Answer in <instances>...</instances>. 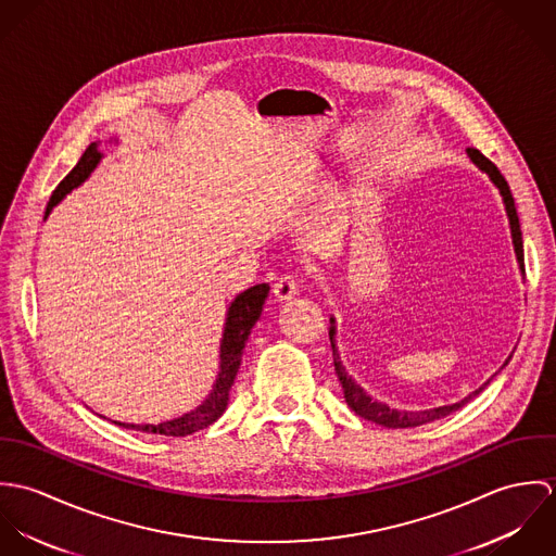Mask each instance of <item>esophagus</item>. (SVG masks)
<instances>
[{"label": "esophagus", "mask_w": 556, "mask_h": 556, "mask_svg": "<svg viewBox=\"0 0 556 556\" xmlns=\"http://www.w3.org/2000/svg\"><path fill=\"white\" fill-rule=\"evenodd\" d=\"M300 293V287L295 282L293 276H282L276 285H274V300L285 304V302H291L295 295Z\"/></svg>", "instance_id": "34e87169"}]
</instances>
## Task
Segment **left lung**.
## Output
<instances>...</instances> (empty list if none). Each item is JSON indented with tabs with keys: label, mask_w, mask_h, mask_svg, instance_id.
<instances>
[{
	"label": "left lung",
	"mask_w": 556,
	"mask_h": 556,
	"mask_svg": "<svg viewBox=\"0 0 556 556\" xmlns=\"http://www.w3.org/2000/svg\"><path fill=\"white\" fill-rule=\"evenodd\" d=\"M469 159L476 162L477 166L492 179V184L498 188L501 197H503V203H505V212H507V218H509V229H511V241H514V250H516V258H518V265H520V271L525 274V250H522V231H520V220H518V214H516V205H514V197H511V190L505 181V177L501 175V170L485 159L479 150L476 148H469L467 150ZM331 327H329V340H331V351H333V368H336V375L342 383V392L346 397V404L364 419L368 421H375L379 426H386V428H415V426H421V424H428V421H434V419H441L454 410H458L460 406H465L471 397H476L488 383H483L479 390H476L473 394L456 402V404H447V406H439V408H426V410H397L388 406L386 402H377L372 397L368 396L344 370L342 362H340V355H338V346H336V320L329 318ZM511 357V355H509ZM507 364V362H505ZM503 364V366H505Z\"/></svg>",
	"instance_id": "8db88e82"
}]
</instances>
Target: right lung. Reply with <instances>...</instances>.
<instances>
[{
	"instance_id": "right-lung-1",
	"label": "right lung",
	"mask_w": 556,
	"mask_h": 556,
	"mask_svg": "<svg viewBox=\"0 0 556 556\" xmlns=\"http://www.w3.org/2000/svg\"><path fill=\"white\" fill-rule=\"evenodd\" d=\"M102 160V154L98 152V143H91L85 154L80 156L77 166L60 181V186L53 190L51 201L47 205L45 218L51 214V210L75 188L91 175V170L98 166ZM269 293V285H254L248 291L239 293L238 298L231 302L227 311V320H225V331L220 340V370L216 377V383L207 397L192 410L184 413L181 417L162 421V424H126V421H113L119 428L126 430H137V432H148V434H162V437H186L192 432H199L214 424L227 408L229 402V392L231 386L238 377L239 364H241V353L245 346V340L250 336V329L261 317L265 298Z\"/></svg>"
}]
</instances>
